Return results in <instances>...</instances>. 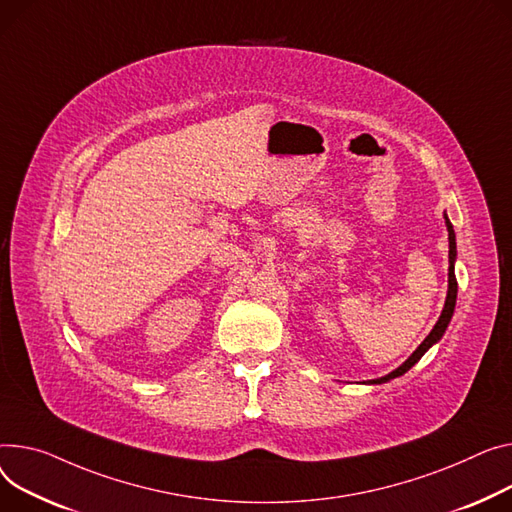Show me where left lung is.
<instances>
[{"label":"left lung","mask_w":512,"mask_h":512,"mask_svg":"<svg viewBox=\"0 0 512 512\" xmlns=\"http://www.w3.org/2000/svg\"><path fill=\"white\" fill-rule=\"evenodd\" d=\"M447 230H449V292H447V300H445V309H442V315H440L438 323L434 325V329L428 333V337L420 344V348H418L410 358H407L397 370L389 372L387 377L374 379V381H370V383L381 385V383H385V381H391V379H395V377H401V374L410 370V368L426 354V350H428L432 344L438 342V339L442 337V333H445V329H447V325H449V321H451V317H453L455 300H457V278H455V255H457V251H455V230H453V226H451L449 220H447Z\"/></svg>","instance_id":"obj_1"}]
</instances>
